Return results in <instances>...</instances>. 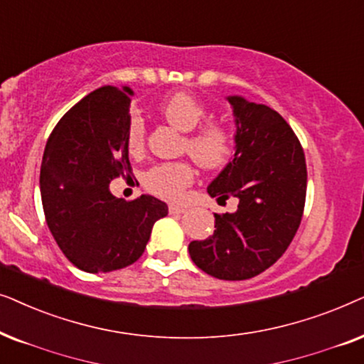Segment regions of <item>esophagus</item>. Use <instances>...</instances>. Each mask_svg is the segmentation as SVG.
<instances>
[{
	"mask_svg": "<svg viewBox=\"0 0 364 364\" xmlns=\"http://www.w3.org/2000/svg\"><path fill=\"white\" fill-rule=\"evenodd\" d=\"M186 211L185 206H178V205H169V213L171 215H183Z\"/></svg>",
	"mask_w": 364,
	"mask_h": 364,
	"instance_id": "obj_1",
	"label": "esophagus"
}]
</instances>
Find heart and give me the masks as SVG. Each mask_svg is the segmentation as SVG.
<instances>
[{
    "instance_id": "heart-1",
    "label": "heart",
    "mask_w": 364,
    "mask_h": 364,
    "mask_svg": "<svg viewBox=\"0 0 364 364\" xmlns=\"http://www.w3.org/2000/svg\"><path fill=\"white\" fill-rule=\"evenodd\" d=\"M161 113L169 124L186 133L183 151L205 169H218L230 161L235 153V133L223 121H205L206 105L190 93H174L163 101ZM144 121L139 114L129 119L126 141L133 153L144 148ZM195 179V169L188 161L161 163L144 174V186L149 193L164 200H179Z\"/></svg>"
}]
</instances>
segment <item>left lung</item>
<instances>
[{
	"mask_svg": "<svg viewBox=\"0 0 364 364\" xmlns=\"http://www.w3.org/2000/svg\"><path fill=\"white\" fill-rule=\"evenodd\" d=\"M228 101L236 116V151L208 193L218 201L238 198V210L215 215L213 236L188 250L205 273L241 281L288 250L303 218L308 173L301 143L283 116L241 96Z\"/></svg>",
	"mask_w": 364,
	"mask_h": 364,
	"instance_id": "8db88e82",
	"label": "left lung"
}]
</instances>
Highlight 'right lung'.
<instances>
[{"instance_id":"add662e5","label":"right lung","mask_w":364,"mask_h":364,"mask_svg":"<svg viewBox=\"0 0 364 364\" xmlns=\"http://www.w3.org/2000/svg\"><path fill=\"white\" fill-rule=\"evenodd\" d=\"M133 91L101 86L76 103L53 129L43 154V211L63 255L86 273H108L144 253L166 203L111 195L114 178L133 173L126 132Z\"/></svg>"}]
</instances>
